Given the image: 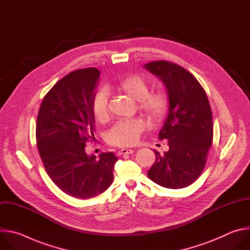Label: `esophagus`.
Segmentation results:
<instances>
[{
  "label": "esophagus",
  "mask_w": 250,
  "mask_h": 250,
  "mask_svg": "<svg viewBox=\"0 0 250 250\" xmlns=\"http://www.w3.org/2000/svg\"><path fill=\"white\" fill-rule=\"evenodd\" d=\"M134 150L133 149H130V148H123L119 151V154L120 155H123V154H131L133 153Z\"/></svg>",
  "instance_id": "1"
}]
</instances>
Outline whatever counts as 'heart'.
<instances>
[{"instance_id": "b5f03b06", "label": "heart", "mask_w": 250, "mask_h": 250, "mask_svg": "<svg viewBox=\"0 0 250 250\" xmlns=\"http://www.w3.org/2000/svg\"><path fill=\"white\" fill-rule=\"evenodd\" d=\"M120 89L136 102L139 108L150 119L159 118L165 111L167 99L162 93L149 94V85L146 79L133 75L120 83ZM92 113L97 121H103L108 115V94L98 91L92 100ZM144 124L139 121H122L117 123L106 133V139L112 145L128 146L137 141Z\"/></svg>"}]
</instances>
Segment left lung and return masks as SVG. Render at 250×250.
<instances>
[{"label": "left lung", "mask_w": 250, "mask_h": 250, "mask_svg": "<svg viewBox=\"0 0 250 250\" xmlns=\"http://www.w3.org/2000/svg\"><path fill=\"white\" fill-rule=\"evenodd\" d=\"M145 68L165 85L168 114L159 139H168L169 150L155 152L147 172L149 179L168 189H182L194 183L203 172L212 141V117L205 90L181 66L153 61Z\"/></svg>", "instance_id": "1"}]
</instances>
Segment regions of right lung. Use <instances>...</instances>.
<instances>
[{"label":"right lung","instance_id":"obj_1","mask_svg":"<svg viewBox=\"0 0 250 250\" xmlns=\"http://www.w3.org/2000/svg\"><path fill=\"white\" fill-rule=\"evenodd\" d=\"M100 71L85 68L58 81L45 95L37 122L38 148L53 183L67 195L90 199L108 189L118 157L85 151L86 141L95 139L92 100Z\"/></svg>","mask_w":250,"mask_h":250}]
</instances>
